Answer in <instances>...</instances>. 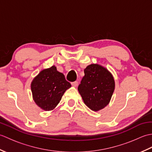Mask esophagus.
<instances>
[{
	"label": "esophagus",
	"instance_id": "obj_1",
	"mask_svg": "<svg viewBox=\"0 0 152 152\" xmlns=\"http://www.w3.org/2000/svg\"><path fill=\"white\" fill-rule=\"evenodd\" d=\"M71 85H72L73 87H77L78 85V82H72L71 83Z\"/></svg>",
	"mask_w": 152,
	"mask_h": 152
}]
</instances>
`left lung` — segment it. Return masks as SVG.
<instances>
[{
    "label": "left lung",
    "mask_w": 152,
    "mask_h": 152,
    "mask_svg": "<svg viewBox=\"0 0 152 152\" xmlns=\"http://www.w3.org/2000/svg\"><path fill=\"white\" fill-rule=\"evenodd\" d=\"M84 74L78 90L86 105L93 111H99L110 101L115 89L114 77L98 64L88 65Z\"/></svg>",
    "instance_id": "1"
}]
</instances>
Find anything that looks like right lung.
Segmentation results:
<instances>
[{
  "instance_id": "obj_1",
  "label": "right lung",
  "mask_w": 152,
  "mask_h": 152,
  "mask_svg": "<svg viewBox=\"0 0 152 152\" xmlns=\"http://www.w3.org/2000/svg\"><path fill=\"white\" fill-rule=\"evenodd\" d=\"M71 84L63 73L52 66L44 69L31 82V88L35 103L44 110L50 111L59 104L61 98Z\"/></svg>"
}]
</instances>
